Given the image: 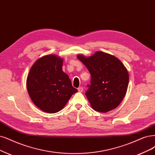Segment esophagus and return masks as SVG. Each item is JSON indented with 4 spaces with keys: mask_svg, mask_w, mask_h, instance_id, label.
I'll return each instance as SVG.
<instances>
[{
    "mask_svg": "<svg viewBox=\"0 0 155 155\" xmlns=\"http://www.w3.org/2000/svg\"><path fill=\"white\" fill-rule=\"evenodd\" d=\"M83 90H84V89H83L82 87H78V92H80V93H82V91H83Z\"/></svg>",
    "mask_w": 155,
    "mask_h": 155,
    "instance_id": "obj_1",
    "label": "esophagus"
}]
</instances>
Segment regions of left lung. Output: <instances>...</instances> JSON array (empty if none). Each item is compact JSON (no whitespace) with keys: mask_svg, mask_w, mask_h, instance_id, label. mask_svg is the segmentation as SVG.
<instances>
[{"mask_svg":"<svg viewBox=\"0 0 155 155\" xmlns=\"http://www.w3.org/2000/svg\"><path fill=\"white\" fill-rule=\"evenodd\" d=\"M91 75L85 95L96 111L107 112L115 109L127 93L129 82L127 69L115 56L103 51L93 55H77Z\"/></svg>","mask_w":155,"mask_h":155,"instance_id":"obj_1","label":"left lung"}]
</instances>
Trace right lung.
Segmentation results:
<instances>
[{
  "label": "right lung",
  "mask_w": 155,
  "mask_h": 155,
  "mask_svg": "<svg viewBox=\"0 0 155 155\" xmlns=\"http://www.w3.org/2000/svg\"><path fill=\"white\" fill-rule=\"evenodd\" d=\"M63 59L54 54L44 55L32 66L27 89L32 102L42 111L54 114L64 108L78 90L62 71Z\"/></svg>",
  "instance_id": "obj_1"
}]
</instances>
